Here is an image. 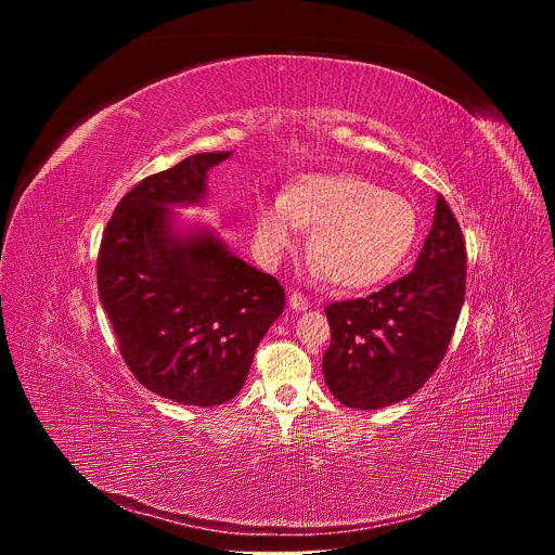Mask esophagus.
Wrapping results in <instances>:
<instances>
[{"label":"esophagus","instance_id":"esophagus-1","mask_svg":"<svg viewBox=\"0 0 555 555\" xmlns=\"http://www.w3.org/2000/svg\"><path fill=\"white\" fill-rule=\"evenodd\" d=\"M289 307H292L294 311H305V309L309 307V302H307V298H305L300 292H292V294H289Z\"/></svg>","mask_w":555,"mask_h":555}]
</instances>
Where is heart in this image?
I'll list each match as a JSON object with an SVG mask.
<instances>
[{
	"instance_id": "obj_1",
	"label": "heart",
	"mask_w": 555,
	"mask_h": 555,
	"mask_svg": "<svg viewBox=\"0 0 555 555\" xmlns=\"http://www.w3.org/2000/svg\"><path fill=\"white\" fill-rule=\"evenodd\" d=\"M313 228L309 253L343 287H366L395 272L417 236L415 206L353 173H313L292 182L281 199L257 210V246L276 261Z\"/></svg>"
}]
</instances>
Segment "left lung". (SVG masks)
<instances>
[{"label": "left lung", "instance_id": "obj_1", "mask_svg": "<svg viewBox=\"0 0 555 555\" xmlns=\"http://www.w3.org/2000/svg\"><path fill=\"white\" fill-rule=\"evenodd\" d=\"M465 244L439 195L415 270L366 298L325 307L332 345L323 375L349 409L377 411L417 392L437 371L465 296Z\"/></svg>", "mask_w": 555, "mask_h": 555}]
</instances>
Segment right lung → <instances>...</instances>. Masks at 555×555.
I'll return each mask as SVG.
<instances>
[{
    "label": "right lung",
    "mask_w": 555,
    "mask_h": 555,
    "mask_svg": "<svg viewBox=\"0 0 555 555\" xmlns=\"http://www.w3.org/2000/svg\"><path fill=\"white\" fill-rule=\"evenodd\" d=\"M232 151L195 153L144 178L116 206L99 250V294L135 379L189 406L230 402L285 307L281 283L208 228L182 232L171 206L202 204Z\"/></svg>",
    "instance_id": "1"
}]
</instances>
